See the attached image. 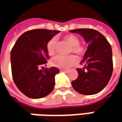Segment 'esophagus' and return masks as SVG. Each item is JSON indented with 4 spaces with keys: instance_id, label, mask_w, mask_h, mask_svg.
<instances>
[{
    "instance_id": "obj_1",
    "label": "esophagus",
    "mask_w": 122,
    "mask_h": 122,
    "mask_svg": "<svg viewBox=\"0 0 122 122\" xmlns=\"http://www.w3.org/2000/svg\"><path fill=\"white\" fill-rule=\"evenodd\" d=\"M61 72H68V70H61Z\"/></svg>"
}]
</instances>
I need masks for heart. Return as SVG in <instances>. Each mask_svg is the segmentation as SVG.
Segmentation results:
<instances>
[{
  "mask_svg": "<svg viewBox=\"0 0 122 122\" xmlns=\"http://www.w3.org/2000/svg\"><path fill=\"white\" fill-rule=\"evenodd\" d=\"M64 40L68 42L72 46L70 49V52H73L79 56H82L85 53V47L82 45L79 44V38L74 34H67L63 37ZM56 47V39L52 38L50 40L46 45L47 52L50 56H53L55 54ZM76 59L75 56L70 55L68 56H56L51 61V64L54 67L61 69H67L72 66L76 63Z\"/></svg>",
  "mask_w": 122,
  "mask_h": 122,
  "instance_id": "heart-1",
  "label": "heart"
}]
</instances>
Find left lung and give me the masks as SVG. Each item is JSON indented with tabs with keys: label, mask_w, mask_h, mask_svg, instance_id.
<instances>
[{
	"label": "left lung",
	"mask_w": 122,
	"mask_h": 122,
	"mask_svg": "<svg viewBox=\"0 0 122 122\" xmlns=\"http://www.w3.org/2000/svg\"><path fill=\"white\" fill-rule=\"evenodd\" d=\"M81 35L88 43V49L78 68V77L72 81L73 88L80 94L95 95L106 86L111 79L112 70V49L103 34L93 29H76L70 30Z\"/></svg>",
	"instance_id": "left-lung-1"
}]
</instances>
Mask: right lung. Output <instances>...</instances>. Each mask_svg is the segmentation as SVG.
<instances>
[{"label": "right lung", "mask_w": 122, "mask_h": 122, "mask_svg": "<svg viewBox=\"0 0 122 122\" xmlns=\"http://www.w3.org/2000/svg\"><path fill=\"white\" fill-rule=\"evenodd\" d=\"M59 33L56 30H32L23 33L11 51L12 78L19 90L27 97L40 99L49 95L54 88L57 68L41 70L49 59L47 42Z\"/></svg>", "instance_id": "add662e5"}]
</instances>
